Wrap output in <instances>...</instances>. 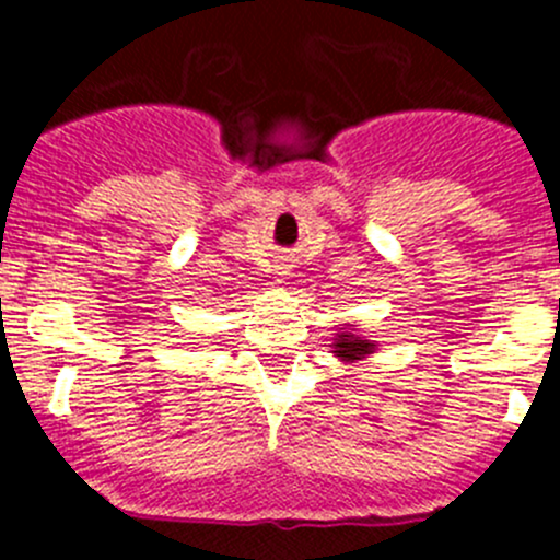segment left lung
Returning <instances> with one entry per match:
<instances>
[{
    "label": "left lung",
    "mask_w": 560,
    "mask_h": 560,
    "mask_svg": "<svg viewBox=\"0 0 560 560\" xmlns=\"http://www.w3.org/2000/svg\"><path fill=\"white\" fill-rule=\"evenodd\" d=\"M371 349H374V343L363 341V338L349 336V332H341L336 341V354L341 360H360L363 354H371Z\"/></svg>",
    "instance_id": "left-lung-1"
}]
</instances>
